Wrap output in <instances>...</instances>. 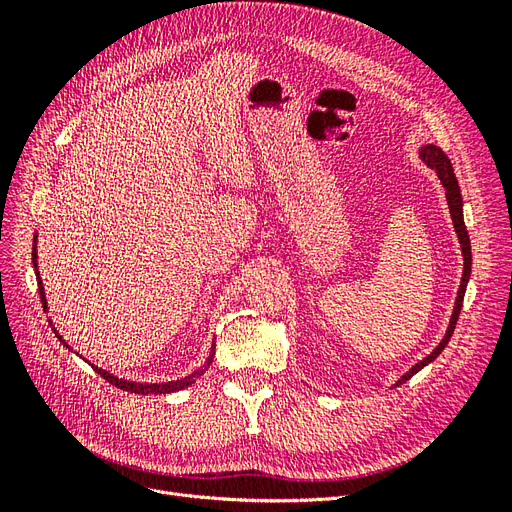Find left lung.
Masks as SVG:
<instances>
[{
	"label": "left lung",
	"mask_w": 512,
	"mask_h": 512,
	"mask_svg": "<svg viewBox=\"0 0 512 512\" xmlns=\"http://www.w3.org/2000/svg\"><path fill=\"white\" fill-rule=\"evenodd\" d=\"M418 156H421V160L433 168L438 173L444 190H446V203H448V209H451V218H453V226H455V232L459 237V243H461V254H463V275H461V286H459V292H457V301H455V309H453V316H451V324H448L446 329V335L442 342L438 344V348L433 350L429 356H425L423 361H418L410 371H406L404 376H401L395 386L404 384L406 380H410L416 371H421L425 365H429L431 361L438 359V354L446 348L448 339H451L453 331H455V324H457V318H459V312H461V305H463V294H466V286H468V280H470V271H472V250H470V237H468V230H466V222H463V200H461V190H459V183H457V177H455V170H453V164L451 160H448L446 153L436 147V145H425L421 147V151H418Z\"/></svg>",
	"instance_id": "left-lung-1"
}]
</instances>
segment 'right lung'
<instances>
[{"instance_id":"add662e5","label":"right lung","mask_w":512,"mask_h":512,"mask_svg":"<svg viewBox=\"0 0 512 512\" xmlns=\"http://www.w3.org/2000/svg\"><path fill=\"white\" fill-rule=\"evenodd\" d=\"M36 258H38V252H36V239H34V252H32V260H34V267H36V275H40L38 273V262H36ZM38 290H40V299H42V307L46 309V297H44V288H42V280L38 277ZM55 335L61 339V335L55 331ZM61 342H64V339H61ZM64 346L66 348H70L66 342H64ZM211 361H213V348H211V354H209V359H207V363L200 367L198 371H194V374H190V376H185V378H181V380H173V382H164V384H141V382H128V380H121V378H117V376H113V374H108V371H104V369H100V367H94L98 374L106 380V382H111V384H115L117 389H121V391H130V393H138V395H149V393H153V395H162V393H175V391H181V389H185V386H190L198 376H203L205 374V369L211 365Z\"/></svg>"}]
</instances>
